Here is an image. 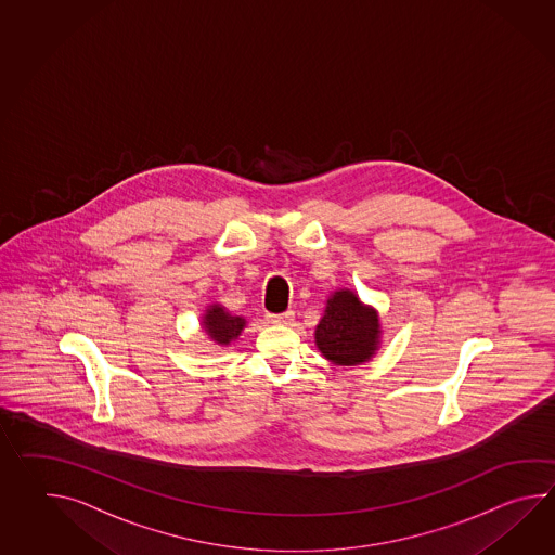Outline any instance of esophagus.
Returning <instances> with one entry per match:
<instances>
[{"label":"esophagus","mask_w":555,"mask_h":555,"mask_svg":"<svg viewBox=\"0 0 555 555\" xmlns=\"http://www.w3.org/2000/svg\"><path fill=\"white\" fill-rule=\"evenodd\" d=\"M293 319H295L293 310H286V312H281V314H267V321L271 322V324H291Z\"/></svg>","instance_id":"obj_1"}]
</instances>
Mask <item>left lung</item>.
I'll return each mask as SVG.
<instances>
[{
    "label": "left lung",
    "mask_w": 555,
    "mask_h": 555,
    "mask_svg": "<svg viewBox=\"0 0 555 555\" xmlns=\"http://www.w3.org/2000/svg\"><path fill=\"white\" fill-rule=\"evenodd\" d=\"M380 319L358 295L343 288L328 296L326 310L314 331L322 352L338 366H357L374 357L380 346Z\"/></svg>",
    "instance_id": "1"
}]
</instances>
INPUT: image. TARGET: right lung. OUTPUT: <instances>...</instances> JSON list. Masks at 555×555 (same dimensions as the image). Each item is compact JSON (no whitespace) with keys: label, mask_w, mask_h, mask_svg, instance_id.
I'll return each mask as SVG.
<instances>
[{"label":"right lung","mask_w":555,"mask_h":555,"mask_svg":"<svg viewBox=\"0 0 555 555\" xmlns=\"http://www.w3.org/2000/svg\"><path fill=\"white\" fill-rule=\"evenodd\" d=\"M245 324L247 321L243 317H233L221 305H210L201 321L203 331L209 334L210 340L219 346H229L236 340L243 333Z\"/></svg>","instance_id":"obj_1"}]
</instances>
